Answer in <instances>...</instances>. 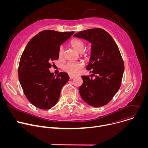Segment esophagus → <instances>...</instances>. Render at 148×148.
Here are the masks:
<instances>
[{
    "label": "esophagus",
    "instance_id": "esophagus-1",
    "mask_svg": "<svg viewBox=\"0 0 148 148\" xmlns=\"http://www.w3.org/2000/svg\"><path fill=\"white\" fill-rule=\"evenodd\" d=\"M69 77H70V79H72L74 77L73 75H70Z\"/></svg>",
    "mask_w": 148,
    "mask_h": 148
}]
</instances>
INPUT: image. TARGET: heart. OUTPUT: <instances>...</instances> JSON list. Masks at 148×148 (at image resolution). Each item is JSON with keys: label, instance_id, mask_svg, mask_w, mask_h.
Listing matches in <instances>:
<instances>
[{"label": "heart", "instance_id": "obj_1", "mask_svg": "<svg viewBox=\"0 0 148 148\" xmlns=\"http://www.w3.org/2000/svg\"><path fill=\"white\" fill-rule=\"evenodd\" d=\"M71 46L78 52L81 53L82 56H86L88 52L86 51H83L84 48V43L82 40L79 38H74L70 41ZM63 53L64 50L62 47H60L58 50V57L60 60L63 58ZM83 67L82 62L80 61L68 62L62 67V70L69 75H75L78 73V71Z\"/></svg>", "mask_w": 148, "mask_h": 148}]
</instances>
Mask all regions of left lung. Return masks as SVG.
<instances>
[{
  "label": "left lung",
  "instance_id": "8db88e82",
  "mask_svg": "<svg viewBox=\"0 0 148 148\" xmlns=\"http://www.w3.org/2000/svg\"><path fill=\"white\" fill-rule=\"evenodd\" d=\"M74 36L91 43V57L86 69L95 77L94 79L89 75L81 77L80 95L91 106L102 107L112 100L121 86L124 64L119 50L112 36L102 29L81 31Z\"/></svg>",
  "mask_w": 148,
  "mask_h": 148
}]
</instances>
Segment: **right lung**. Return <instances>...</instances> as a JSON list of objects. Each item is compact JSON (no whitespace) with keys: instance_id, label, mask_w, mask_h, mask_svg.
<instances>
[{"instance_id":"add662e5","label":"right lung","mask_w":148,"mask_h":148,"mask_svg":"<svg viewBox=\"0 0 148 148\" xmlns=\"http://www.w3.org/2000/svg\"><path fill=\"white\" fill-rule=\"evenodd\" d=\"M74 33L41 31L29 41L21 56L18 68L20 85L27 99L38 108L49 110L54 106L61 88L70 79L63 72L55 77L49 69L58 59L61 45Z\"/></svg>"}]
</instances>
